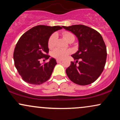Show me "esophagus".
<instances>
[{
  "mask_svg": "<svg viewBox=\"0 0 120 120\" xmlns=\"http://www.w3.org/2000/svg\"><path fill=\"white\" fill-rule=\"evenodd\" d=\"M56 61H57V63H60L62 61V60H59V59H57V60H56Z\"/></svg>",
  "mask_w": 120,
  "mask_h": 120,
  "instance_id": "obj_1",
  "label": "esophagus"
}]
</instances>
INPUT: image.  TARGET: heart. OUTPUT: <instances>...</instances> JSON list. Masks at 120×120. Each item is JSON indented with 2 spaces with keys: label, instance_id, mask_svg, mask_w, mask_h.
<instances>
[{
  "label": "heart",
  "instance_id": "obj_1",
  "mask_svg": "<svg viewBox=\"0 0 120 120\" xmlns=\"http://www.w3.org/2000/svg\"><path fill=\"white\" fill-rule=\"evenodd\" d=\"M63 36L64 38V39L68 42L71 39H74V38H75L73 34L71 32H69V31L63 32ZM56 38H57V35L55 33L52 34L49 37V41H48V46H49V49H52L55 46ZM71 53V50H64V49H56L53 51L52 53V55L55 58L59 59V60H62V59L66 58Z\"/></svg>",
  "mask_w": 120,
  "mask_h": 120
}]
</instances>
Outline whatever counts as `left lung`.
<instances>
[{
    "instance_id": "1",
    "label": "left lung",
    "mask_w": 120,
    "mask_h": 120,
    "mask_svg": "<svg viewBox=\"0 0 120 120\" xmlns=\"http://www.w3.org/2000/svg\"><path fill=\"white\" fill-rule=\"evenodd\" d=\"M63 27L75 34L79 42L78 51L71 55L75 61L71 62L66 73L77 85L93 83L104 70L107 59V48L102 37L96 30L83 25Z\"/></svg>"
}]
</instances>
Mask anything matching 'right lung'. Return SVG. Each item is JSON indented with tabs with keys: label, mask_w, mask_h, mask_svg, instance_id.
Wrapping results in <instances>:
<instances>
[{
	"label": "right lung",
	"mask_w": 120,
	"mask_h": 120,
	"mask_svg": "<svg viewBox=\"0 0 120 120\" xmlns=\"http://www.w3.org/2000/svg\"><path fill=\"white\" fill-rule=\"evenodd\" d=\"M60 26L38 25L30 29L20 37L13 52L15 65L22 79L31 85H41L49 80L57 63L53 58L41 64L40 60L50 56L48 41Z\"/></svg>",
	"instance_id": "obj_1"
}]
</instances>
